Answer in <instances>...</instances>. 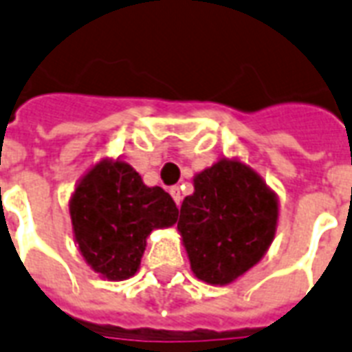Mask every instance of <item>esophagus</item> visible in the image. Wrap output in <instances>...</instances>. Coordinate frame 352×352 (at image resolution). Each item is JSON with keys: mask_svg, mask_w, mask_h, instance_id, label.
I'll use <instances>...</instances> for the list:
<instances>
[{"mask_svg": "<svg viewBox=\"0 0 352 352\" xmlns=\"http://www.w3.org/2000/svg\"><path fill=\"white\" fill-rule=\"evenodd\" d=\"M168 192H170V196H173V200L176 201V206H179V201H182V192H179L178 187H170Z\"/></svg>", "mask_w": 352, "mask_h": 352, "instance_id": "esophagus-1", "label": "esophagus"}]
</instances>
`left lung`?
Masks as SVG:
<instances>
[{"label": "left lung", "mask_w": 352, "mask_h": 352, "mask_svg": "<svg viewBox=\"0 0 352 352\" xmlns=\"http://www.w3.org/2000/svg\"><path fill=\"white\" fill-rule=\"evenodd\" d=\"M179 207L178 233L200 280L226 287L266 255L279 222V200L263 176L236 157H220L192 178Z\"/></svg>", "instance_id": "left-lung-1"}]
</instances>
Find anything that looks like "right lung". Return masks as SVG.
I'll use <instances>...</instances> for the list:
<instances>
[{
  "instance_id": "1",
  "label": "right lung",
  "mask_w": 352,
  "mask_h": 352,
  "mask_svg": "<svg viewBox=\"0 0 352 352\" xmlns=\"http://www.w3.org/2000/svg\"><path fill=\"white\" fill-rule=\"evenodd\" d=\"M73 236L94 272L108 280L139 270L146 239L176 224L178 207L162 187H148L121 157H102L75 185L69 198Z\"/></svg>"
}]
</instances>
